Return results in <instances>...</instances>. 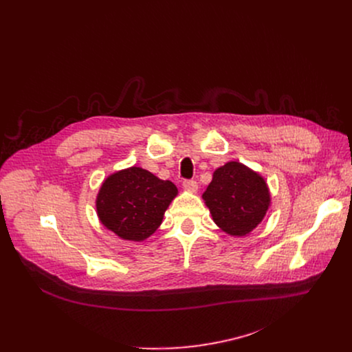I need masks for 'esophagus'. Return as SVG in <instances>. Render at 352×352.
<instances>
[{
	"label": "esophagus",
	"instance_id": "esophagus-1",
	"mask_svg": "<svg viewBox=\"0 0 352 352\" xmlns=\"http://www.w3.org/2000/svg\"><path fill=\"white\" fill-rule=\"evenodd\" d=\"M182 186L186 189V190H190V192H196L197 190V182L195 179H185L182 182Z\"/></svg>",
	"mask_w": 352,
	"mask_h": 352
}]
</instances>
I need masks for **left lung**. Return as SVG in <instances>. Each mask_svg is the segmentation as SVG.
<instances>
[{"instance_id": "1", "label": "left lung", "mask_w": 352, "mask_h": 352, "mask_svg": "<svg viewBox=\"0 0 352 352\" xmlns=\"http://www.w3.org/2000/svg\"><path fill=\"white\" fill-rule=\"evenodd\" d=\"M204 199L214 223L238 236L250 232L263 220L270 204L265 179L236 162L214 171Z\"/></svg>"}]
</instances>
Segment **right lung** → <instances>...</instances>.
<instances>
[{
  "label": "right lung",
  "mask_w": 352,
  "mask_h": 352,
  "mask_svg": "<svg viewBox=\"0 0 352 352\" xmlns=\"http://www.w3.org/2000/svg\"><path fill=\"white\" fill-rule=\"evenodd\" d=\"M177 192L171 181L131 167L104 181L97 196V214L118 236L142 241L159 228Z\"/></svg>",
  "instance_id": "right-lung-1"
}]
</instances>
